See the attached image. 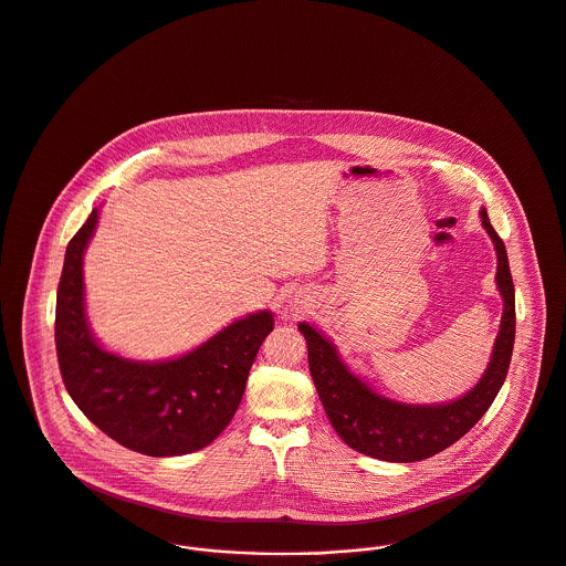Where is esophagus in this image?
I'll use <instances>...</instances> for the list:
<instances>
[{
	"instance_id": "esophagus-1",
	"label": "esophagus",
	"mask_w": 566,
	"mask_h": 566,
	"mask_svg": "<svg viewBox=\"0 0 566 566\" xmlns=\"http://www.w3.org/2000/svg\"><path fill=\"white\" fill-rule=\"evenodd\" d=\"M306 306H308L306 300H297V297H295V302H291V311H295V313L302 311V308H306Z\"/></svg>"
}]
</instances>
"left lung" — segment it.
I'll list each match as a JSON object with an SVG mask.
<instances>
[{"instance_id":"1","label":"left lung","mask_w":566,"mask_h":566,"mask_svg":"<svg viewBox=\"0 0 566 566\" xmlns=\"http://www.w3.org/2000/svg\"><path fill=\"white\" fill-rule=\"evenodd\" d=\"M481 218L499 253L496 282L505 311L494 355L483 379L459 401L443 406H406L379 397L342 364L337 350L324 335L304 322L300 324L308 344V368L322 406L335 432L353 450L392 463L430 459L465 437L494 403L512 361L516 337V295L505 242L494 231L485 209L481 211Z\"/></svg>"}]
</instances>
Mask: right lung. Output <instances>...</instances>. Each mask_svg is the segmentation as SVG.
Masks as SVG:
<instances>
[{
  "label": "right lung",
  "instance_id": "add662e5",
  "mask_svg": "<svg viewBox=\"0 0 566 566\" xmlns=\"http://www.w3.org/2000/svg\"><path fill=\"white\" fill-rule=\"evenodd\" d=\"M98 211L67 242L56 289L54 344L61 379L78 410L109 439L145 457L209 446L233 419L255 355L273 331L269 311L233 322L189 355L140 364L105 353L83 311V251Z\"/></svg>",
  "mask_w": 566,
  "mask_h": 566
}]
</instances>
